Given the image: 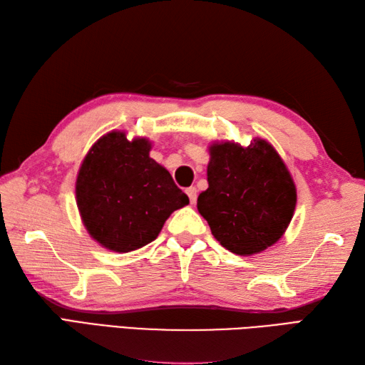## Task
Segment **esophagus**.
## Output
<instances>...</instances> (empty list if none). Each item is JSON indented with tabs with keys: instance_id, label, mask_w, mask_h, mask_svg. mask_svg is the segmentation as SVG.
Returning a JSON list of instances; mask_svg holds the SVG:
<instances>
[{
	"instance_id": "esophagus-1",
	"label": "esophagus",
	"mask_w": 365,
	"mask_h": 365,
	"mask_svg": "<svg viewBox=\"0 0 365 365\" xmlns=\"http://www.w3.org/2000/svg\"><path fill=\"white\" fill-rule=\"evenodd\" d=\"M186 194H188L190 202L194 205V203H196V199H197V190L194 188V186H190V188H186Z\"/></svg>"
}]
</instances>
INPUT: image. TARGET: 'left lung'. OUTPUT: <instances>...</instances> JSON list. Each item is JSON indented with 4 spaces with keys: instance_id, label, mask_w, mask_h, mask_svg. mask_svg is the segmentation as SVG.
I'll list each match as a JSON object with an SVG mask.
<instances>
[{
    "instance_id": "obj_1",
    "label": "left lung",
    "mask_w": 365,
    "mask_h": 365,
    "mask_svg": "<svg viewBox=\"0 0 365 365\" xmlns=\"http://www.w3.org/2000/svg\"><path fill=\"white\" fill-rule=\"evenodd\" d=\"M208 188L197 210L215 238L236 255L250 257L274 245L294 216L297 190L272 144L255 138L210 146Z\"/></svg>"
}]
</instances>
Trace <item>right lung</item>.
<instances>
[{"label":"right lung","instance_id":"obj_1","mask_svg":"<svg viewBox=\"0 0 365 365\" xmlns=\"http://www.w3.org/2000/svg\"><path fill=\"white\" fill-rule=\"evenodd\" d=\"M148 138L113 130L93 144L76 180V202L87 232L103 247L132 252L154 241L173 211L190 199L149 157Z\"/></svg>","mask_w":365,"mask_h":365}]
</instances>
